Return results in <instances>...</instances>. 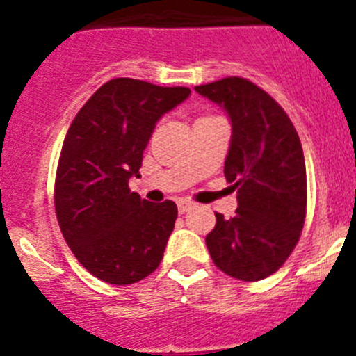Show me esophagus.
<instances>
[{"mask_svg":"<svg viewBox=\"0 0 356 356\" xmlns=\"http://www.w3.org/2000/svg\"><path fill=\"white\" fill-rule=\"evenodd\" d=\"M176 205H178V210H180V213L188 212V210H193L194 207H196L193 201H188V200H178V201H176Z\"/></svg>","mask_w":356,"mask_h":356,"instance_id":"esophagus-1","label":"esophagus"}]
</instances>
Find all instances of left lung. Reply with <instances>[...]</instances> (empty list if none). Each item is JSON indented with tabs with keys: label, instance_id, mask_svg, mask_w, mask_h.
<instances>
[{
	"label": "left lung",
	"instance_id": "left-lung-1",
	"mask_svg": "<svg viewBox=\"0 0 356 356\" xmlns=\"http://www.w3.org/2000/svg\"><path fill=\"white\" fill-rule=\"evenodd\" d=\"M232 121L225 176L237 191L235 216L216 213L209 253L222 273L257 282L284 266L307 216V169L301 140L285 110L266 90L229 76L194 87Z\"/></svg>",
	"mask_w": 356,
	"mask_h": 356
}]
</instances>
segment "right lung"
I'll list each match as a JSON object with an SVG mask.
<instances>
[{"label":"right lung","instance_id":"obj_1","mask_svg":"<svg viewBox=\"0 0 356 356\" xmlns=\"http://www.w3.org/2000/svg\"><path fill=\"white\" fill-rule=\"evenodd\" d=\"M188 94L187 87L114 78L69 127L56 168V219L78 262L106 284H137L162 262L178 209L169 200H140L128 180L140 176L156 121Z\"/></svg>","mask_w":356,"mask_h":356}]
</instances>
